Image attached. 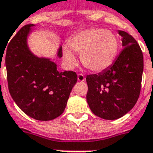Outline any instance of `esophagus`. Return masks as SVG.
I'll return each instance as SVG.
<instances>
[{
	"label": "esophagus",
	"instance_id": "34e87169",
	"mask_svg": "<svg viewBox=\"0 0 153 153\" xmlns=\"http://www.w3.org/2000/svg\"><path fill=\"white\" fill-rule=\"evenodd\" d=\"M78 81L79 82H83L85 81V77L82 74H78Z\"/></svg>",
	"mask_w": 153,
	"mask_h": 153
}]
</instances>
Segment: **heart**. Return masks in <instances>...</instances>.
Wrapping results in <instances>:
<instances>
[{
  "label": "heart",
  "instance_id": "b5f03b06",
  "mask_svg": "<svg viewBox=\"0 0 153 153\" xmlns=\"http://www.w3.org/2000/svg\"><path fill=\"white\" fill-rule=\"evenodd\" d=\"M62 47V55L70 66L75 64L76 55L81 54L82 64L91 71L101 72L108 69L114 62L119 49L116 35L101 27H90L77 32Z\"/></svg>",
  "mask_w": 153,
  "mask_h": 153
}]
</instances>
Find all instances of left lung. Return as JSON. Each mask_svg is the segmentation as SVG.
Wrapping results in <instances>:
<instances>
[{
    "label": "left lung",
    "instance_id": "1",
    "mask_svg": "<svg viewBox=\"0 0 153 153\" xmlns=\"http://www.w3.org/2000/svg\"><path fill=\"white\" fill-rule=\"evenodd\" d=\"M124 48L114 63L98 74L86 76V101L94 114L116 120L133 109L140 92L144 59L139 44L131 35L119 30Z\"/></svg>",
    "mask_w": 153,
    "mask_h": 153
}]
</instances>
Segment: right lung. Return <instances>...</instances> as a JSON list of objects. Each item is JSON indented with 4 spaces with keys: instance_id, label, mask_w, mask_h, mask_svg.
Listing matches in <instances>:
<instances>
[{
    "instance_id": "1",
    "label": "right lung",
    "mask_w": 153,
    "mask_h": 153,
    "mask_svg": "<svg viewBox=\"0 0 153 153\" xmlns=\"http://www.w3.org/2000/svg\"><path fill=\"white\" fill-rule=\"evenodd\" d=\"M34 26H24L7 47L8 90L16 104L27 116L38 121H50L63 113L78 77L71 71L59 72L50 58L39 57L32 52L27 38ZM62 55L59 46L57 57Z\"/></svg>"
}]
</instances>
